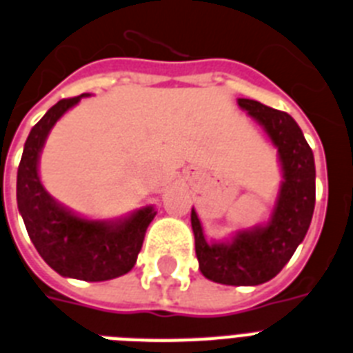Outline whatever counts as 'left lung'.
<instances>
[{"label": "left lung", "mask_w": 353, "mask_h": 353, "mask_svg": "<svg viewBox=\"0 0 353 353\" xmlns=\"http://www.w3.org/2000/svg\"><path fill=\"white\" fill-rule=\"evenodd\" d=\"M237 105L259 123L277 148L283 181L276 206L266 225L236 232L230 241L223 243L206 241L194 208L190 221L199 270L206 279L256 286L276 277L305 239L316 206V165L312 148L290 114L254 99H237Z\"/></svg>", "instance_id": "1"}]
</instances>
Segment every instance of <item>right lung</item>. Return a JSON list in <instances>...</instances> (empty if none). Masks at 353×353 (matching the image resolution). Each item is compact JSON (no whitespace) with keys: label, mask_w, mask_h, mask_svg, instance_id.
Segmentation results:
<instances>
[{"label":"right lung","mask_w":353,"mask_h":353,"mask_svg":"<svg viewBox=\"0 0 353 353\" xmlns=\"http://www.w3.org/2000/svg\"><path fill=\"white\" fill-rule=\"evenodd\" d=\"M81 94L57 101L28 134L18 168L16 197L28 237L39 256L63 277L108 281L125 276L136 265L143 239L156 210L143 206L110 221L87 219L54 199L39 179V154L57 119L81 101Z\"/></svg>","instance_id":"obj_1"}]
</instances>
